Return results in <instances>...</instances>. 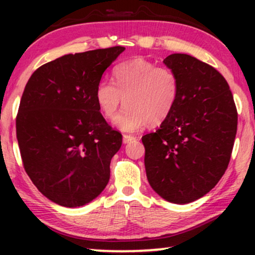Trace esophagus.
<instances>
[{"instance_id": "esophagus-1", "label": "esophagus", "mask_w": 255, "mask_h": 255, "mask_svg": "<svg viewBox=\"0 0 255 255\" xmlns=\"http://www.w3.org/2000/svg\"><path fill=\"white\" fill-rule=\"evenodd\" d=\"M135 140L134 135H130V134H124L123 135V142L124 144H128V142Z\"/></svg>"}]
</instances>
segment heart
Listing matches in <instances>:
<instances>
[{"instance_id":"b5f03b06","label":"heart","mask_w":255,"mask_h":255,"mask_svg":"<svg viewBox=\"0 0 255 255\" xmlns=\"http://www.w3.org/2000/svg\"><path fill=\"white\" fill-rule=\"evenodd\" d=\"M114 83L102 80L96 87L95 99L101 113L115 120L121 130L134 132L146 125L165 122L179 99L180 80L172 68L158 67L144 59L123 62L113 72Z\"/></svg>"}]
</instances>
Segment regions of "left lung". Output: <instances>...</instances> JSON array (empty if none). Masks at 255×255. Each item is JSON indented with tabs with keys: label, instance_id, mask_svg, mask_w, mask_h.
I'll list each match as a JSON object with an SVG mask.
<instances>
[{
	"label": "left lung",
	"instance_id": "obj_1",
	"mask_svg": "<svg viewBox=\"0 0 255 255\" xmlns=\"http://www.w3.org/2000/svg\"><path fill=\"white\" fill-rule=\"evenodd\" d=\"M180 80L172 114L141 138L153 190L176 204L208 194L224 175L235 144L238 114L230 87L212 66L188 54L163 60Z\"/></svg>",
	"mask_w": 255,
	"mask_h": 255
}]
</instances>
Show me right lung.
Wrapping results in <instances>:
<instances>
[{"mask_svg": "<svg viewBox=\"0 0 255 255\" xmlns=\"http://www.w3.org/2000/svg\"><path fill=\"white\" fill-rule=\"evenodd\" d=\"M123 46L66 54L27 81L16 118L24 169L48 200L67 208L96 198L110 179L121 132L104 120L96 87Z\"/></svg>", "mask_w": 255, "mask_h": 255, "instance_id": "obj_1", "label": "right lung"}]
</instances>
